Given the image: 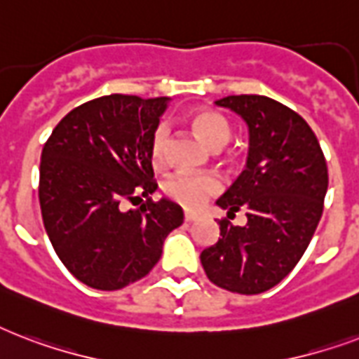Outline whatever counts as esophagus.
<instances>
[{"label":"esophagus","instance_id":"34e87169","mask_svg":"<svg viewBox=\"0 0 359 359\" xmlns=\"http://www.w3.org/2000/svg\"><path fill=\"white\" fill-rule=\"evenodd\" d=\"M196 217H198V215H196V213H193V211H185V213H183V219H185L187 223L194 221V219H196Z\"/></svg>","mask_w":359,"mask_h":359}]
</instances>
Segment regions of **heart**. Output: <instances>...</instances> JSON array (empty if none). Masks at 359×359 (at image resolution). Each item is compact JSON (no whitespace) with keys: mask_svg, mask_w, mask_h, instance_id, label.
I'll return each instance as SVG.
<instances>
[{"mask_svg":"<svg viewBox=\"0 0 359 359\" xmlns=\"http://www.w3.org/2000/svg\"><path fill=\"white\" fill-rule=\"evenodd\" d=\"M191 127L202 140L213 149L223 148L230 138L229 121L221 114L213 110H200L191 118ZM166 144H168V129L166 125H159L151 135L149 142V155L155 166L165 165ZM217 182L204 174H191V172H176L165 180L163 191L168 198L176 200L185 208H200L211 194L217 191Z\"/></svg>","mask_w":359,"mask_h":359,"instance_id":"obj_1","label":"heart"}]
</instances>
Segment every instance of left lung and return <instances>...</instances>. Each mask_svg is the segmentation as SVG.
<instances>
[{"instance_id": "8db88e82", "label": "left lung", "mask_w": 359, "mask_h": 359, "mask_svg": "<svg viewBox=\"0 0 359 359\" xmlns=\"http://www.w3.org/2000/svg\"><path fill=\"white\" fill-rule=\"evenodd\" d=\"M215 104L249 127L245 170L217 200L229 217L245 210L247 223L219 221L221 238L200 262L213 285L251 296L279 285L304 257L324 210L327 166L313 129L285 104L264 95Z\"/></svg>"}]
</instances>
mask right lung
<instances>
[{"mask_svg":"<svg viewBox=\"0 0 359 359\" xmlns=\"http://www.w3.org/2000/svg\"><path fill=\"white\" fill-rule=\"evenodd\" d=\"M168 97L104 95L55 125L41 155L39 202L55 255L97 290H119L146 277L163 243L183 223L182 208L148 198L121 211V200L155 193L149 142Z\"/></svg>","mask_w":359,"mask_h":359,"instance_id":"add662e5","label":"right lung"}]
</instances>
